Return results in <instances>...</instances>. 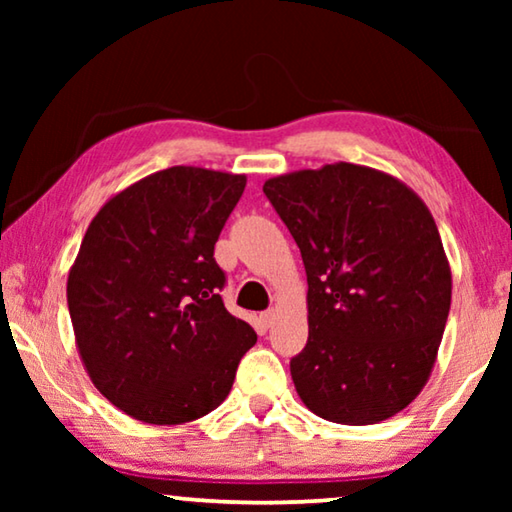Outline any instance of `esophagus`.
I'll list each match as a JSON object with an SVG mask.
<instances>
[{
    "instance_id": "34e87169",
    "label": "esophagus",
    "mask_w": 512,
    "mask_h": 512,
    "mask_svg": "<svg viewBox=\"0 0 512 512\" xmlns=\"http://www.w3.org/2000/svg\"><path fill=\"white\" fill-rule=\"evenodd\" d=\"M259 320H262L264 327H271V323L275 320V311H273V309L262 311V314H259Z\"/></svg>"
}]
</instances>
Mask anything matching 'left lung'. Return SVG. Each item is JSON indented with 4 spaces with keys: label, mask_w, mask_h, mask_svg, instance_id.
Masks as SVG:
<instances>
[{
    "label": "left lung",
    "mask_w": 512,
    "mask_h": 512,
    "mask_svg": "<svg viewBox=\"0 0 512 512\" xmlns=\"http://www.w3.org/2000/svg\"><path fill=\"white\" fill-rule=\"evenodd\" d=\"M307 271L309 339L291 359L318 418L377 424L427 384L452 305V268L422 198L352 162L268 178Z\"/></svg>",
    "instance_id": "left-lung-1"
}]
</instances>
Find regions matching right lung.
Segmentation results:
<instances>
[{"instance_id":"right-lung-1","label":"right lung","mask_w":512,"mask_h":512,"mask_svg":"<svg viewBox=\"0 0 512 512\" xmlns=\"http://www.w3.org/2000/svg\"><path fill=\"white\" fill-rule=\"evenodd\" d=\"M244 173L169 167L103 203L67 277L92 384L131 418L185 424L228 397L255 329L223 307L214 244Z\"/></svg>"}]
</instances>
